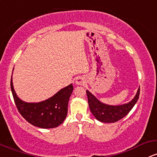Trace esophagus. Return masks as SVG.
I'll list each match as a JSON object with an SVG mask.
<instances>
[{"mask_svg":"<svg viewBox=\"0 0 157 157\" xmlns=\"http://www.w3.org/2000/svg\"><path fill=\"white\" fill-rule=\"evenodd\" d=\"M75 83L78 86L82 85V84H84V80L82 78V77H78V78L76 79Z\"/></svg>","mask_w":157,"mask_h":157,"instance_id":"esophagus-1","label":"esophagus"}]
</instances>
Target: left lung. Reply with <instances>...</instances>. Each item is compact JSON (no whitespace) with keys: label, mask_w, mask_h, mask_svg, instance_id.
<instances>
[{"label":"left lung","mask_w":157,"mask_h":157,"mask_svg":"<svg viewBox=\"0 0 157 157\" xmlns=\"http://www.w3.org/2000/svg\"><path fill=\"white\" fill-rule=\"evenodd\" d=\"M140 88L130 102L121 105H109L101 102L94 94L86 90L89 109L97 120L104 123H114L125 117L136 104L139 97Z\"/></svg>","instance_id":"left-lung-1"}]
</instances>
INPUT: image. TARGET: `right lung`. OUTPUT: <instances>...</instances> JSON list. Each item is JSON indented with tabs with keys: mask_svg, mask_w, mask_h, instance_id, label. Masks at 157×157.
Instances as JSON below:
<instances>
[{
	"mask_svg": "<svg viewBox=\"0 0 157 157\" xmlns=\"http://www.w3.org/2000/svg\"><path fill=\"white\" fill-rule=\"evenodd\" d=\"M13 98L20 114L35 127L43 129L54 128L63 124L68 113V104L73 92V86L60 89L52 97L38 103H27L21 100L15 92L13 75L10 82Z\"/></svg>",
	"mask_w": 157,
	"mask_h": 157,
	"instance_id": "obj_1",
	"label": "right lung"
}]
</instances>
